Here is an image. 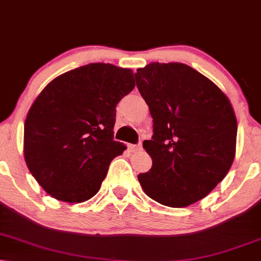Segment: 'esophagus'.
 <instances>
[{
  "label": "esophagus",
  "instance_id": "1",
  "mask_svg": "<svg viewBox=\"0 0 261 261\" xmlns=\"http://www.w3.org/2000/svg\"><path fill=\"white\" fill-rule=\"evenodd\" d=\"M127 148H128V150L133 151V153H136V151L142 149V143H138V144H128Z\"/></svg>",
  "mask_w": 261,
  "mask_h": 261
}]
</instances>
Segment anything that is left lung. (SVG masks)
<instances>
[{"label": "left lung", "mask_w": 261, "mask_h": 261, "mask_svg": "<svg viewBox=\"0 0 261 261\" xmlns=\"http://www.w3.org/2000/svg\"><path fill=\"white\" fill-rule=\"evenodd\" d=\"M153 118L143 148L153 160L138 182L164 206L187 207L222 182L233 163L237 121L226 95L180 62H151L135 73Z\"/></svg>", "instance_id": "1"}]
</instances>
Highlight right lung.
<instances>
[{
    "mask_svg": "<svg viewBox=\"0 0 261 261\" xmlns=\"http://www.w3.org/2000/svg\"><path fill=\"white\" fill-rule=\"evenodd\" d=\"M134 88L133 71L98 62L43 89L25 120L24 156L49 195L74 203L100 190L111 161L126 149L113 138L115 107Z\"/></svg>",
    "mask_w": 261,
    "mask_h": 261,
    "instance_id": "1",
    "label": "right lung"
}]
</instances>
